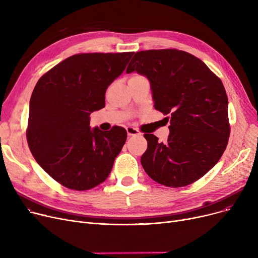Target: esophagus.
Instances as JSON below:
<instances>
[{
    "mask_svg": "<svg viewBox=\"0 0 258 258\" xmlns=\"http://www.w3.org/2000/svg\"><path fill=\"white\" fill-rule=\"evenodd\" d=\"M126 133H127V136H130V137L131 136H139V135H141L137 128L132 127V126L126 127Z\"/></svg>",
    "mask_w": 258,
    "mask_h": 258,
    "instance_id": "esophagus-1",
    "label": "esophagus"
}]
</instances>
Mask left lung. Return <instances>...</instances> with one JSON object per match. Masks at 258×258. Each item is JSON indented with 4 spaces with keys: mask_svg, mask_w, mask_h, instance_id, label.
<instances>
[{
    "mask_svg": "<svg viewBox=\"0 0 258 258\" xmlns=\"http://www.w3.org/2000/svg\"><path fill=\"white\" fill-rule=\"evenodd\" d=\"M151 84L155 108L170 116L167 142L145 134V172L159 184L182 187L207 173L228 143V97L221 79L201 59L177 49L135 54L126 73ZM168 119V117H167Z\"/></svg>",
    "mask_w": 258,
    "mask_h": 258,
    "instance_id": "left-lung-1",
    "label": "left lung"
}]
</instances>
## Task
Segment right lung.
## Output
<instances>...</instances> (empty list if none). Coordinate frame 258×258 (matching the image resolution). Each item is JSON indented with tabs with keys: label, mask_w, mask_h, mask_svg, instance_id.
I'll return each instance as SVG.
<instances>
[{
	"label": "right lung",
	"mask_w": 258,
	"mask_h": 258,
	"mask_svg": "<svg viewBox=\"0 0 258 258\" xmlns=\"http://www.w3.org/2000/svg\"><path fill=\"white\" fill-rule=\"evenodd\" d=\"M133 54H75L38 79L29 103L27 141L38 165L62 186L88 190L110 174L126 131L91 128L90 115L104 107L107 87Z\"/></svg>",
	"instance_id": "1"
}]
</instances>
